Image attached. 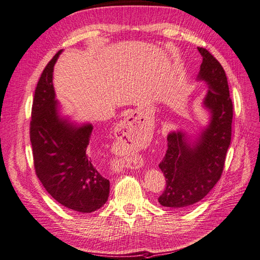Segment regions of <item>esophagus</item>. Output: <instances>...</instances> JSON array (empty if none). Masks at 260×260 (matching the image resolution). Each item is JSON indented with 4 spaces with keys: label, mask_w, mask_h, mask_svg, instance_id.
I'll list each match as a JSON object with an SVG mask.
<instances>
[{
    "label": "esophagus",
    "mask_w": 260,
    "mask_h": 260,
    "mask_svg": "<svg viewBox=\"0 0 260 260\" xmlns=\"http://www.w3.org/2000/svg\"><path fill=\"white\" fill-rule=\"evenodd\" d=\"M140 124V118L139 115L136 116H129L127 120H125L124 122V126H126L127 129L132 128H137Z\"/></svg>",
    "instance_id": "esophagus-1"
}]
</instances>
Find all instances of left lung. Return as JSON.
<instances>
[{
  "instance_id": "obj_1",
  "label": "left lung",
  "mask_w": 260,
  "mask_h": 260,
  "mask_svg": "<svg viewBox=\"0 0 260 260\" xmlns=\"http://www.w3.org/2000/svg\"><path fill=\"white\" fill-rule=\"evenodd\" d=\"M199 79L208 84L204 105L212 121L196 146L189 145L182 133L167 136V150L158 164L166 186L158 202L166 207H187L205 198L220 179L231 142L233 105L227 77L220 62L204 47Z\"/></svg>"
}]
</instances>
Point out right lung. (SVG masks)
<instances>
[{"instance_id": "add662e5", "label": "right lung", "mask_w": 260, "mask_h": 260, "mask_svg": "<svg viewBox=\"0 0 260 260\" xmlns=\"http://www.w3.org/2000/svg\"><path fill=\"white\" fill-rule=\"evenodd\" d=\"M60 53L47 63L35 91L30 121L33 165L39 180L58 203L91 213L107 202L110 182L86 151L93 126H72L57 114L53 69Z\"/></svg>"}]
</instances>
